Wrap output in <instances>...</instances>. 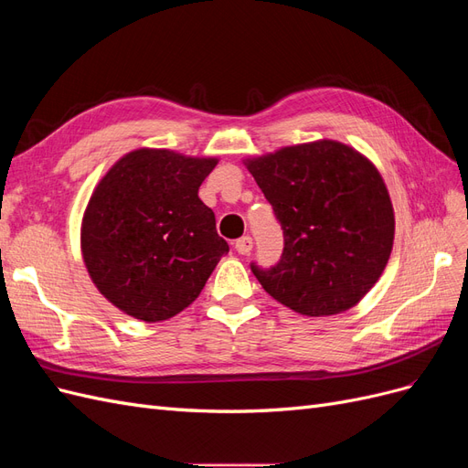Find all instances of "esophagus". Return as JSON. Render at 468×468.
<instances>
[{
    "mask_svg": "<svg viewBox=\"0 0 468 468\" xmlns=\"http://www.w3.org/2000/svg\"><path fill=\"white\" fill-rule=\"evenodd\" d=\"M234 248H236V251L239 253V256H248V253H250V251H251V248H253V239H251L250 236L238 238V239H236V244H234Z\"/></svg>",
    "mask_w": 468,
    "mask_h": 468,
    "instance_id": "34e87169",
    "label": "esophagus"
}]
</instances>
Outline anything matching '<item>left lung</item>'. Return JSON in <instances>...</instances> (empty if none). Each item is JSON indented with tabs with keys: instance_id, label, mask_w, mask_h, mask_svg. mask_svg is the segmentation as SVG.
Wrapping results in <instances>:
<instances>
[{
	"instance_id": "left-lung-1",
	"label": "left lung",
	"mask_w": 468,
	"mask_h": 468,
	"mask_svg": "<svg viewBox=\"0 0 468 468\" xmlns=\"http://www.w3.org/2000/svg\"><path fill=\"white\" fill-rule=\"evenodd\" d=\"M282 230L275 265L251 271L275 301L306 316L357 304L385 271L394 212L377 167L353 148L322 140L248 160Z\"/></svg>"
}]
</instances>
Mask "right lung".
I'll use <instances>...</instances> for the list:
<instances>
[{"label": "right lung", "instance_id": "add662e5", "mask_svg": "<svg viewBox=\"0 0 468 468\" xmlns=\"http://www.w3.org/2000/svg\"><path fill=\"white\" fill-rule=\"evenodd\" d=\"M215 158L134 150L99 181L81 224V251L95 287L144 322L179 314L201 294L226 239L199 187Z\"/></svg>", "mask_w": 468, "mask_h": 468}]
</instances>
